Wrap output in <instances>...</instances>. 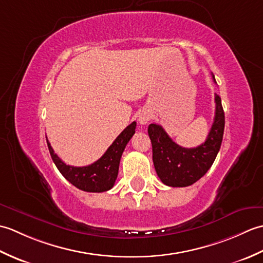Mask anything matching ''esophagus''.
I'll list each match as a JSON object with an SVG mask.
<instances>
[{
    "instance_id": "obj_1",
    "label": "esophagus",
    "mask_w": 263,
    "mask_h": 263,
    "mask_svg": "<svg viewBox=\"0 0 263 263\" xmlns=\"http://www.w3.org/2000/svg\"><path fill=\"white\" fill-rule=\"evenodd\" d=\"M149 120H150V114L148 113L147 110H143V111H141L140 114H139V116H138V121H139V123H140V124H147V123L149 122Z\"/></svg>"
}]
</instances>
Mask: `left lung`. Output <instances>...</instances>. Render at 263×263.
I'll return each mask as SVG.
<instances>
[{
  "instance_id": "8db88e82",
  "label": "left lung",
  "mask_w": 263,
  "mask_h": 263,
  "mask_svg": "<svg viewBox=\"0 0 263 263\" xmlns=\"http://www.w3.org/2000/svg\"><path fill=\"white\" fill-rule=\"evenodd\" d=\"M215 80V77L212 76ZM215 119L205 141L195 148H184L172 140L158 124L148 126L153 144V161L160 181L168 186L184 187L199 181L214 164L219 152L225 127L221 99L215 95Z\"/></svg>"
}]
</instances>
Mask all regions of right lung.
Instances as JSON below:
<instances>
[{
    "label": "right lung",
    "instance_id": "add662e5",
    "mask_svg": "<svg viewBox=\"0 0 263 263\" xmlns=\"http://www.w3.org/2000/svg\"><path fill=\"white\" fill-rule=\"evenodd\" d=\"M136 126L137 122H132L121 132V135L115 139L102 157L91 165L83 167H74L63 163L54 153L47 138L46 141L55 166L71 184L86 192H105L114 186L117 174H119L122 154L127 142L136 133Z\"/></svg>",
    "mask_w": 263,
    "mask_h": 263
}]
</instances>
